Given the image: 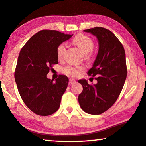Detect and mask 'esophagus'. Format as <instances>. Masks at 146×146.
Returning <instances> with one entry per match:
<instances>
[{
    "label": "esophagus",
    "mask_w": 146,
    "mask_h": 146,
    "mask_svg": "<svg viewBox=\"0 0 146 146\" xmlns=\"http://www.w3.org/2000/svg\"><path fill=\"white\" fill-rule=\"evenodd\" d=\"M76 82V80L74 79V78H70L69 79V83L70 84H74V83Z\"/></svg>",
    "instance_id": "34e87169"
}]
</instances>
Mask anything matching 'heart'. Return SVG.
<instances>
[{"mask_svg": "<svg viewBox=\"0 0 146 146\" xmlns=\"http://www.w3.org/2000/svg\"><path fill=\"white\" fill-rule=\"evenodd\" d=\"M73 43H75L79 49L81 50L83 54H86L87 56H90L89 52L93 50L94 43L93 40L85 34H80L76 36L73 40ZM66 49V45L65 43H61L58 45L56 48V54L59 59L63 58L64 52ZM84 70V68L82 66L73 67L71 66H66L62 69V72L65 75L69 77H77L80 75V73Z\"/></svg>", "mask_w": 146, "mask_h": 146, "instance_id": "b5f03b06", "label": "heart"}]
</instances>
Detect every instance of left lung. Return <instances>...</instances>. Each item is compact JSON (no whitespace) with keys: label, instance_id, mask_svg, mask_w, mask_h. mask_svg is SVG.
I'll use <instances>...</instances> for the list:
<instances>
[{"label":"left lung","instance_id":"obj_1","mask_svg":"<svg viewBox=\"0 0 146 146\" xmlns=\"http://www.w3.org/2000/svg\"><path fill=\"white\" fill-rule=\"evenodd\" d=\"M96 36L99 50L93 67L88 72L98 83L89 84L79 80L83 90L78 96L82 109L90 114H101L114 105L118 98L127 77L125 52L113 32L103 27L84 30Z\"/></svg>","mask_w":146,"mask_h":146}]
</instances>
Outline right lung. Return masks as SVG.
I'll use <instances>...</instances> for the list:
<instances>
[{"mask_svg":"<svg viewBox=\"0 0 146 146\" xmlns=\"http://www.w3.org/2000/svg\"><path fill=\"white\" fill-rule=\"evenodd\" d=\"M53 30H42L32 36L19 52L15 80L23 102L39 115L47 116L58 110L68 87V78L47 77L53 65L58 64V45L72 37Z\"/></svg>","mask_w":146,"mask_h":146,"instance_id":"1","label":"right lung"}]
</instances>
